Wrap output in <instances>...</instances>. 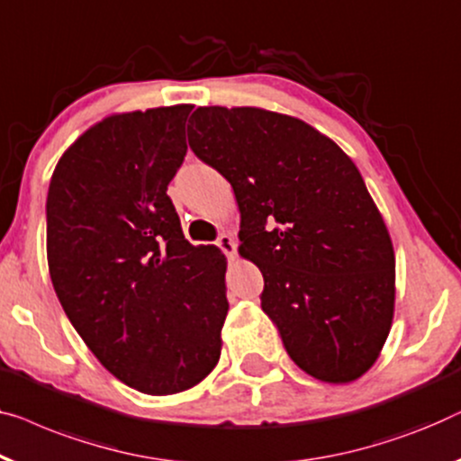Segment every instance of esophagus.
<instances>
[{
  "label": "esophagus",
  "mask_w": 461,
  "mask_h": 461,
  "mask_svg": "<svg viewBox=\"0 0 461 461\" xmlns=\"http://www.w3.org/2000/svg\"><path fill=\"white\" fill-rule=\"evenodd\" d=\"M216 245L220 247V249H222L226 256L229 258H235V253H237V243H235V239H232L230 235H220L218 237V241H216Z\"/></svg>",
  "instance_id": "esophagus-1"
}]
</instances>
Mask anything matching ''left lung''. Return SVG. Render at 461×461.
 I'll use <instances>...</instances> for the list:
<instances>
[{"label": "left lung", "mask_w": 461, "mask_h": 461, "mask_svg": "<svg viewBox=\"0 0 461 461\" xmlns=\"http://www.w3.org/2000/svg\"><path fill=\"white\" fill-rule=\"evenodd\" d=\"M186 135L235 191L239 253L262 270V310L293 362L332 384L366 375L391 330L395 251L351 158L262 108H197Z\"/></svg>", "instance_id": "left-lung-1"}]
</instances>
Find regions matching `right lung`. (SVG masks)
Segmentation results:
<instances>
[{"instance_id":"obj_1","label":"right lung","mask_w":461,"mask_h":461,"mask_svg":"<svg viewBox=\"0 0 461 461\" xmlns=\"http://www.w3.org/2000/svg\"><path fill=\"white\" fill-rule=\"evenodd\" d=\"M191 105L112 114L53 170L48 264L66 316L102 366L148 395H175L216 368L226 258L191 245L166 195Z\"/></svg>"}]
</instances>
